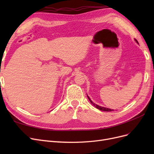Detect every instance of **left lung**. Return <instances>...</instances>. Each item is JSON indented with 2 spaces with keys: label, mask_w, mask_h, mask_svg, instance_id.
Returning <instances> with one entry per match:
<instances>
[{
  "label": "left lung",
  "mask_w": 154,
  "mask_h": 154,
  "mask_svg": "<svg viewBox=\"0 0 154 154\" xmlns=\"http://www.w3.org/2000/svg\"><path fill=\"white\" fill-rule=\"evenodd\" d=\"M135 40L136 41V42L137 43H138V42H137V40H136V39H135ZM139 44V43H138ZM87 97H88V100H89V101H90V102L91 103L94 105V106H95V107H96V108L97 109H99V110H103V111H106V112H110V111H113L114 110H112V109H107V108H105V107H103V106H99V105H97L96 104H95L94 103H93V102L91 100V99L89 98V97H88V96H87Z\"/></svg>",
  "instance_id": "obj_1"
}]
</instances>
